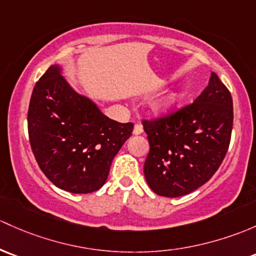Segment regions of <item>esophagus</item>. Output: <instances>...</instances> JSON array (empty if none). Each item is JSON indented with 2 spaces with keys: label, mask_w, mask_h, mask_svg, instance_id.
I'll list each match as a JSON object with an SVG mask.
<instances>
[{
  "label": "esophagus",
  "mask_w": 256,
  "mask_h": 256,
  "mask_svg": "<svg viewBox=\"0 0 256 256\" xmlns=\"http://www.w3.org/2000/svg\"><path fill=\"white\" fill-rule=\"evenodd\" d=\"M144 132V128H142L141 124H136L135 128H134V134L135 135H140V134Z\"/></svg>",
  "instance_id": "34e87169"
}]
</instances>
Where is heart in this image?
Returning <instances> with one entry per match:
<instances>
[{
    "mask_svg": "<svg viewBox=\"0 0 256 256\" xmlns=\"http://www.w3.org/2000/svg\"><path fill=\"white\" fill-rule=\"evenodd\" d=\"M176 94H172V96H166V99H163V100L160 102V104H158V108H160V110H166V109H169V108L173 106L174 102H176Z\"/></svg>",
    "mask_w": 256,
    "mask_h": 256,
    "instance_id": "1",
    "label": "heart"
}]
</instances>
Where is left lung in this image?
Returning a JSON list of instances; mask_svg holds the SVG:
<instances>
[{"label": "left lung", "instance_id": "obj_1", "mask_svg": "<svg viewBox=\"0 0 256 256\" xmlns=\"http://www.w3.org/2000/svg\"><path fill=\"white\" fill-rule=\"evenodd\" d=\"M150 142L144 172L153 192L190 194L211 179L226 157L233 128V100L214 72L192 102L162 116L142 120Z\"/></svg>", "mask_w": 256, "mask_h": 256}]
</instances>
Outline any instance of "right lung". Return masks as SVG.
Wrapping results in <instances>:
<instances>
[{"label":"right lung","mask_w":256,"mask_h":256,"mask_svg":"<svg viewBox=\"0 0 256 256\" xmlns=\"http://www.w3.org/2000/svg\"><path fill=\"white\" fill-rule=\"evenodd\" d=\"M132 130V122L109 119L74 92L58 66H50L36 83L28 109L29 142L42 172L60 189L74 194L100 189Z\"/></svg>","instance_id":"right-lung-1"}]
</instances>
